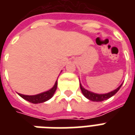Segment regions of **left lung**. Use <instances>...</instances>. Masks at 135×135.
I'll return each mask as SVG.
<instances>
[{
	"label": "left lung",
	"mask_w": 135,
	"mask_h": 135,
	"mask_svg": "<svg viewBox=\"0 0 135 135\" xmlns=\"http://www.w3.org/2000/svg\"><path fill=\"white\" fill-rule=\"evenodd\" d=\"M122 84L119 88L116 89L115 90L112 91V92H110L106 94H96L94 93H92V92H90V91L85 90V88H83L82 86V85L80 84V89L82 90V94L85 95V97H86L88 99L92 101H96V102H100L103 101V100H107L108 98H110V97H112L113 95H114L119 90L120 88L122 87Z\"/></svg>",
	"instance_id": "1"
}]
</instances>
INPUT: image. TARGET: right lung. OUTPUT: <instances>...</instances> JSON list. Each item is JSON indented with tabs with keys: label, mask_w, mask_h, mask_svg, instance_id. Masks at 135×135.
<instances>
[{
	"label": "right lung",
	"mask_w": 135,
	"mask_h": 135,
	"mask_svg": "<svg viewBox=\"0 0 135 135\" xmlns=\"http://www.w3.org/2000/svg\"><path fill=\"white\" fill-rule=\"evenodd\" d=\"M57 85H58V82L56 81L54 86L50 89V90L46 91V92L38 94V95H22V94H18L22 97V98H24L25 100L30 102V103H35V104L36 103H40L47 101V100L50 99L53 97V94L55 93V92L56 90Z\"/></svg>",
	"instance_id": "1"
}]
</instances>
